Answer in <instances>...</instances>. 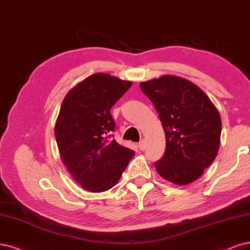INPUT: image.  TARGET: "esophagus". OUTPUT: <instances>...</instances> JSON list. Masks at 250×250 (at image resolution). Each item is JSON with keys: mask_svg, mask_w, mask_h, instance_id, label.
I'll return each instance as SVG.
<instances>
[{"mask_svg": "<svg viewBox=\"0 0 250 250\" xmlns=\"http://www.w3.org/2000/svg\"><path fill=\"white\" fill-rule=\"evenodd\" d=\"M138 147H139V149H140L141 151L145 150V148H146V143H145V141L142 140V141L139 143V145H138Z\"/></svg>", "mask_w": 250, "mask_h": 250, "instance_id": "1", "label": "esophagus"}]
</instances>
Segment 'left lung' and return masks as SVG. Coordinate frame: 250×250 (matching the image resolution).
<instances>
[{
  "instance_id": "obj_1",
  "label": "left lung",
  "mask_w": 250,
  "mask_h": 250,
  "mask_svg": "<svg viewBox=\"0 0 250 250\" xmlns=\"http://www.w3.org/2000/svg\"><path fill=\"white\" fill-rule=\"evenodd\" d=\"M140 87L158 111L167 142L156 171L177 186L196 181L219 149L218 110L195 83L179 76L163 75L140 82Z\"/></svg>"
}]
</instances>
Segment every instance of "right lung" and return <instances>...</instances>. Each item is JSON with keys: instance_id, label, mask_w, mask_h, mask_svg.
Wrapping results in <instances>:
<instances>
[{"instance_id": "right-lung-1", "label": "right lung", "mask_w": 250, "mask_h": 250, "mask_svg": "<svg viewBox=\"0 0 250 250\" xmlns=\"http://www.w3.org/2000/svg\"><path fill=\"white\" fill-rule=\"evenodd\" d=\"M132 86V81L96 73L71 88L54 126L62 162L71 176L91 192L118 182L135 151L109 140L115 124L110 109Z\"/></svg>"}]
</instances>
